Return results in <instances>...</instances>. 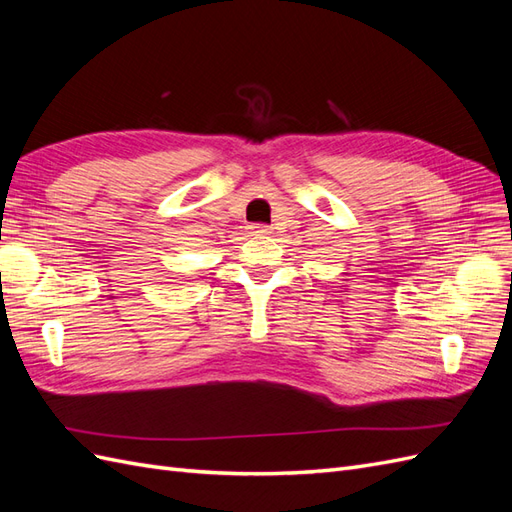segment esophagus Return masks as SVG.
Returning <instances> with one entry per match:
<instances>
[{
  "label": "esophagus",
  "instance_id": "obj_1",
  "mask_svg": "<svg viewBox=\"0 0 512 512\" xmlns=\"http://www.w3.org/2000/svg\"><path fill=\"white\" fill-rule=\"evenodd\" d=\"M250 235H271V228L269 226H262V224H252L250 226Z\"/></svg>",
  "mask_w": 512,
  "mask_h": 512
}]
</instances>
